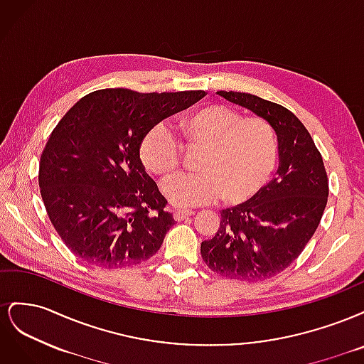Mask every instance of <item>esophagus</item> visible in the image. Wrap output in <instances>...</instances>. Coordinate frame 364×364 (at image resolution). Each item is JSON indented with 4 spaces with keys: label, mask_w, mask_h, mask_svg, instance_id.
<instances>
[{
    "label": "esophagus",
    "mask_w": 364,
    "mask_h": 364,
    "mask_svg": "<svg viewBox=\"0 0 364 364\" xmlns=\"http://www.w3.org/2000/svg\"><path fill=\"white\" fill-rule=\"evenodd\" d=\"M194 213L193 211H188V209H176V211L173 213V217L176 222H182V220L191 217Z\"/></svg>",
    "instance_id": "esophagus-1"
}]
</instances>
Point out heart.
<instances>
[{
    "label": "heart",
    "mask_w": 364,
    "mask_h": 364,
    "mask_svg": "<svg viewBox=\"0 0 364 364\" xmlns=\"http://www.w3.org/2000/svg\"><path fill=\"white\" fill-rule=\"evenodd\" d=\"M182 129L191 147H205L199 173L167 178L161 190L171 205L196 208L223 200L238 205L250 200L267 183L278 159L272 126L258 117L243 118L223 105H208L186 115ZM141 159L158 176L179 167L182 144L164 121L153 124L141 139Z\"/></svg>",
    "instance_id": "obj_1"
}]
</instances>
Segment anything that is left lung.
I'll return each mask as SVG.
<instances>
[{
	"instance_id": "left-lung-1",
	"label": "left lung",
	"mask_w": 364,
	"mask_h": 364,
	"mask_svg": "<svg viewBox=\"0 0 364 364\" xmlns=\"http://www.w3.org/2000/svg\"><path fill=\"white\" fill-rule=\"evenodd\" d=\"M217 94L273 127L279 167L250 200L222 209L217 234L202 241V258L222 277L264 281L287 269L316 232L328 202L326 170L310 132L287 107L246 92Z\"/></svg>"
}]
</instances>
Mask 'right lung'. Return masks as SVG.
Instances as JSON below:
<instances>
[{
    "mask_svg": "<svg viewBox=\"0 0 364 364\" xmlns=\"http://www.w3.org/2000/svg\"><path fill=\"white\" fill-rule=\"evenodd\" d=\"M203 97L205 91L107 87L63 115L42 151L38 179L50 222L75 257L119 269L159 250L174 218L141 162V139Z\"/></svg>",
    "mask_w": 364,
    "mask_h": 364,
    "instance_id": "right-lung-1",
    "label": "right lung"
}]
</instances>
